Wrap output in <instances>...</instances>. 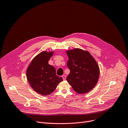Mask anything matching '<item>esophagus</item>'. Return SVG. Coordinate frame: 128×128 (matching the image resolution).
<instances>
[{
  "label": "esophagus",
  "mask_w": 128,
  "mask_h": 128,
  "mask_svg": "<svg viewBox=\"0 0 128 128\" xmlns=\"http://www.w3.org/2000/svg\"><path fill=\"white\" fill-rule=\"evenodd\" d=\"M62 78H63V80H65L66 79V76L65 75H62Z\"/></svg>",
  "instance_id": "1"
}]
</instances>
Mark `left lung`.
<instances>
[{
    "label": "left lung",
    "instance_id": "obj_1",
    "mask_svg": "<svg viewBox=\"0 0 128 128\" xmlns=\"http://www.w3.org/2000/svg\"><path fill=\"white\" fill-rule=\"evenodd\" d=\"M67 66L70 72L66 80L78 94L88 93L98 80L100 68L94 58L88 51L76 48L66 52Z\"/></svg>",
    "mask_w": 128,
    "mask_h": 128
}]
</instances>
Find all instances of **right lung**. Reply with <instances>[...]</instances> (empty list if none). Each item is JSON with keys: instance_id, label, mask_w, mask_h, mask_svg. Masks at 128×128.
Segmentation results:
<instances>
[{"instance_id": "obj_1", "label": "right lung", "mask_w": 128, "mask_h": 128, "mask_svg": "<svg viewBox=\"0 0 128 128\" xmlns=\"http://www.w3.org/2000/svg\"><path fill=\"white\" fill-rule=\"evenodd\" d=\"M53 53L41 52L33 59L26 70L30 85L36 92L42 95L52 93L57 85L63 81L62 78L56 75L54 66L48 64Z\"/></svg>"}]
</instances>
